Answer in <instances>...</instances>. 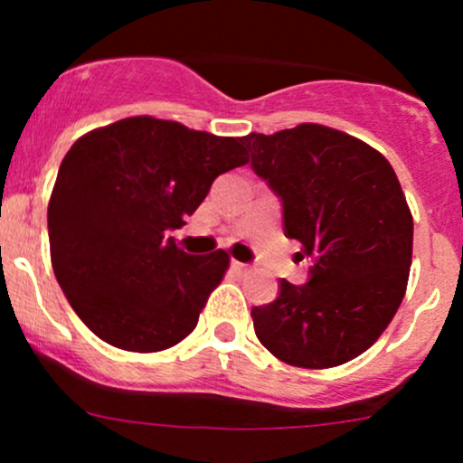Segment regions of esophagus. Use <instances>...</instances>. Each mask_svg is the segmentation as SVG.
I'll use <instances>...</instances> for the list:
<instances>
[{"instance_id": "obj_1", "label": "esophagus", "mask_w": 463, "mask_h": 463, "mask_svg": "<svg viewBox=\"0 0 463 463\" xmlns=\"http://www.w3.org/2000/svg\"><path fill=\"white\" fill-rule=\"evenodd\" d=\"M231 266H232V270H235V273H246V270H249V264H244V261L232 260Z\"/></svg>"}]
</instances>
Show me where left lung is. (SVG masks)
I'll list each match as a JSON object with an SVG mask.
<instances>
[{"instance_id": "8db88e82", "label": "left lung", "mask_w": 463, "mask_h": 463, "mask_svg": "<svg viewBox=\"0 0 463 463\" xmlns=\"http://www.w3.org/2000/svg\"><path fill=\"white\" fill-rule=\"evenodd\" d=\"M244 145L282 202L284 235L311 261L307 284L282 279L270 305L253 307L255 334L288 365H343L376 343L405 296L412 214L399 179L381 152L325 125Z\"/></svg>"}]
</instances>
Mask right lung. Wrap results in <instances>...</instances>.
Returning <instances> with one entry per match:
<instances>
[{
    "label": "right lung",
    "mask_w": 463,
    "mask_h": 463,
    "mask_svg": "<svg viewBox=\"0 0 463 463\" xmlns=\"http://www.w3.org/2000/svg\"><path fill=\"white\" fill-rule=\"evenodd\" d=\"M241 141L134 116L71 145L49 202L51 264L98 338L149 354L197 326L231 258L190 255L165 232L184 226L219 175L249 161Z\"/></svg>",
    "instance_id": "add662e5"
}]
</instances>
